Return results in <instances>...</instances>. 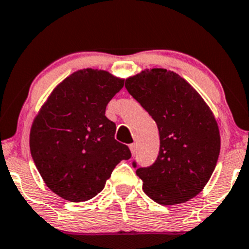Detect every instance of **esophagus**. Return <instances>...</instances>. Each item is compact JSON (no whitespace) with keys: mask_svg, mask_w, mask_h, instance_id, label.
<instances>
[{"mask_svg":"<svg viewBox=\"0 0 249 249\" xmlns=\"http://www.w3.org/2000/svg\"><path fill=\"white\" fill-rule=\"evenodd\" d=\"M130 149H131V153H132L133 155L136 154V152H137V145H136V143H131Z\"/></svg>","mask_w":249,"mask_h":249,"instance_id":"1","label":"esophagus"}]
</instances>
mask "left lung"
Wrapping results in <instances>:
<instances>
[{
    "instance_id": "8db88e82",
    "label": "left lung",
    "mask_w": 249,
    "mask_h": 249,
    "mask_svg": "<svg viewBox=\"0 0 249 249\" xmlns=\"http://www.w3.org/2000/svg\"><path fill=\"white\" fill-rule=\"evenodd\" d=\"M125 88L154 119L160 136L153 164L138 168L132 162L145 194L162 205L194 198L210 179L220 152L210 107L187 81L163 68L128 77Z\"/></svg>"
}]
</instances>
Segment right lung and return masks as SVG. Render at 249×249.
<instances>
[{
    "label": "right lung",
    "instance_id": "right-lung-1",
    "mask_svg": "<svg viewBox=\"0 0 249 249\" xmlns=\"http://www.w3.org/2000/svg\"><path fill=\"white\" fill-rule=\"evenodd\" d=\"M124 80L106 71H77L56 87L35 118L30 151L44 182L71 202H86L103 190L130 148L115 139L106 117Z\"/></svg>",
    "mask_w": 249,
    "mask_h": 249
}]
</instances>
